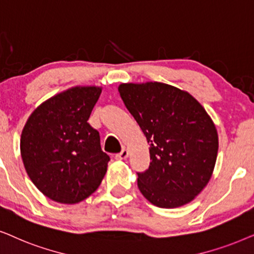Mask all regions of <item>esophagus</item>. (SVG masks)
I'll list each match as a JSON object with an SVG mask.
<instances>
[{"label":"esophagus","mask_w":254,"mask_h":254,"mask_svg":"<svg viewBox=\"0 0 254 254\" xmlns=\"http://www.w3.org/2000/svg\"><path fill=\"white\" fill-rule=\"evenodd\" d=\"M127 155H129V151H127V148H123V150H122L120 153L115 155V158L118 159V160H123V159L127 158Z\"/></svg>","instance_id":"1"}]
</instances>
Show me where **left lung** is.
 Wrapping results in <instances>:
<instances>
[{"instance_id":"left-lung-1","label":"left lung","mask_w":254,"mask_h":254,"mask_svg":"<svg viewBox=\"0 0 254 254\" xmlns=\"http://www.w3.org/2000/svg\"><path fill=\"white\" fill-rule=\"evenodd\" d=\"M122 100L150 144V166L138 173L141 194L159 208L194 200L210 180L218 134L190 94L162 82L121 83Z\"/></svg>"}]
</instances>
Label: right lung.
<instances>
[{
    "mask_svg": "<svg viewBox=\"0 0 254 254\" xmlns=\"http://www.w3.org/2000/svg\"><path fill=\"white\" fill-rule=\"evenodd\" d=\"M102 87L76 86L57 94L30 115L21 136V155L29 178L50 200L83 201L99 188L109 155L99 131L88 123Z\"/></svg>",
    "mask_w": 254,
    "mask_h": 254,
    "instance_id": "1",
    "label": "right lung"
}]
</instances>
